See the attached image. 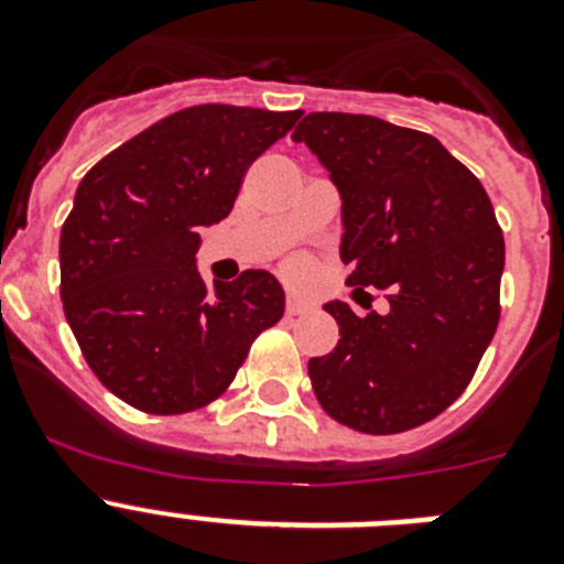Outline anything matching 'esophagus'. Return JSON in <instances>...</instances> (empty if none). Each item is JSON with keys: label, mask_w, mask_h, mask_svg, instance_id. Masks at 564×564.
Listing matches in <instances>:
<instances>
[{"label": "esophagus", "mask_w": 564, "mask_h": 564, "mask_svg": "<svg viewBox=\"0 0 564 564\" xmlns=\"http://www.w3.org/2000/svg\"><path fill=\"white\" fill-rule=\"evenodd\" d=\"M307 311H311V305H307V302H302V299H296V296H288V302H285L288 316H302V313H307Z\"/></svg>", "instance_id": "obj_1"}]
</instances>
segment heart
<instances>
[{
	"instance_id": "b5f03b06",
	"label": "heart",
	"mask_w": 564,
	"mask_h": 564,
	"mask_svg": "<svg viewBox=\"0 0 564 564\" xmlns=\"http://www.w3.org/2000/svg\"><path fill=\"white\" fill-rule=\"evenodd\" d=\"M285 271L291 279H302L307 273V262L305 259H291V262L285 265Z\"/></svg>"
}]
</instances>
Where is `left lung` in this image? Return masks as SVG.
<instances>
[{
  "instance_id": "1",
  "label": "left lung",
  "mask_w": 564,
  "mask_h": 564,
  "mask_svg": "<svg viewBox=\"0 0 564 564\" xmlns=\"http://www.w3.org/2000/svg\"><path fill=\"white\" fill-rule=\"evenodd\" d=\"M341 194L347 285L390 313L327 302L336 350L307 361L333 421L395 435L460 398L500 322L506 242L486 188L437 138L372 115L311 112L291 134Z\"/></svg>"
}]
</instances>
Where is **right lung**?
I'll list each match as a JSON object with an SVG mask.
<instances>
[{
  "instance_id": "add662e5",
  "label": "right lung",
  "mask_w": 564,
  "mask_h": 564,
  "mask_svg": "<svg viewBox=\"0 0 564 564\" xmlns=\"http://www.w3.org/2000/svg\"><path fill=\"white\" fill-rule=\"evenodd\" d=\"M293 112L200 104L152 123L78 183L62 226V302L89 370L149 415L220 398L253 338L285 313L268 271L208 291L194 253L226 220L248 166L299 121Z\"/></svg>"
}]
</instances>
